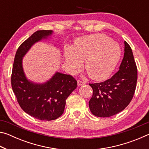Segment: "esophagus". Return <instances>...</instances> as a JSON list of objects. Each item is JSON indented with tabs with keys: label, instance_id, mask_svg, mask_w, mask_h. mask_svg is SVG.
<instances>
[{
	"label": "esophagus",
	"instance_id": "1",
	"mask_svg": "<svg viewBox=\"0 0 149 149\" xmlns=\"http://www.w3.org/2000/svg\"><path fill=\"white\" fill-rule=\"evenodd\" d=\"M77 85H78V86H81V85H85V82L82 81H81V80H78L77 81Z\"/></svg>",
	"mask_w": 149,
	"mask_h": 149
}]
</instances>
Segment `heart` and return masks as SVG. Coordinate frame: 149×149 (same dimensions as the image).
Here are the masks:
<instances>
[{
  "label": "heart",
  "instance_id": "obj_1",
  "mask_svg": "<svg viewBox=\"0 0 149 149\" xmlns=\"http://www.w3.org/2000/svg\"><path fill=\"white\" fill-rule=\"evenodd\" d=\"M118 43L103 34L81 37L75 40L73 47H65L64 56L69 71L79 72L85 61V68L91 78L107 79L115 68L120 57Z\"/></svg>",
  "mask_w": 149,
  "mask_h": 149
}]
</instances>
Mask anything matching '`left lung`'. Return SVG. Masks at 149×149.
Returning <instances> with one entry per match:
<instances>
[{
	"label": "left lung",
	"mask_w": 149,
	"mask_h": 149,
	"mask_svg": "<svg viewBox=\"0 0 149 149\" xmlns=\"http://www.w3.org/2000/svg\"><path fill=\"white\" fill-rule=\"evenodd\" d=\"M124 55L118 72L103 82L89 84L93 93L89 102L91 112L107 118L124 110L132 101L137 81V68L132 50L124 41Z\"/></svg>",
	"instance_id": "8db88e82"
}]
</instances>
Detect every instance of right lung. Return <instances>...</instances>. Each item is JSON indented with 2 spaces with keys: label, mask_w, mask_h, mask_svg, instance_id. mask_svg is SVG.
Returning <instances> with one entry per match:
<instances>
[{
  "label": "right lung",
  "mask_w": 149,
  "mask_h": 149,
  "mask_svg": "<svg viewBox=\"0 0 149 149\" xmlns=\"http://www.w3.org/2000/svg\"><path fill=\"white\" fill-rule=\"evenodd\" d=\"M51 30L35 32L17 49L12 68L11 84L20 107L27 114L40 120H56L64 112L65 100L77 86L72 75L56 72L47 82L37 84L27 79L22 58L35 42L47 39Z\"/></svg>",
  "instance_id": "add662e5"
}]
</instances>
